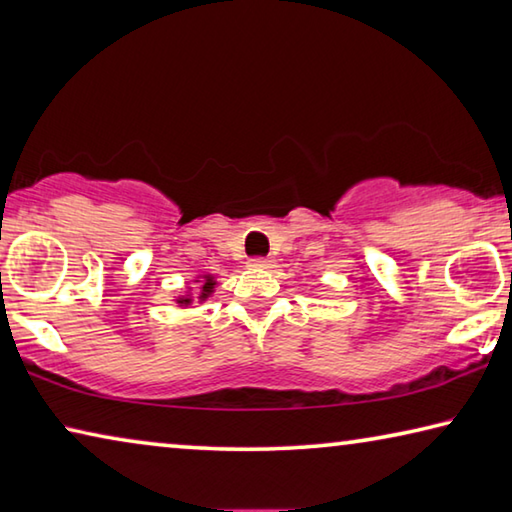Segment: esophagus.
I'll list each match as a JSON object with an SVG mask.
<instances>
[{
  "mask_svg": "<svg viewBox=\"0 0 512 512\" xmlns=\"http://www.w3.org/2000/svg\"><path fill=\"white\" fill-rule=\"evenodd\" d=\"M248 266L264 268V271H271V268H275V259H271V257H255V259H250Z\"/></svg>",
  "mask_w": 512,
  "mask_h": 512,
  "instance_id": "1",
  "label": "esophagus"
}]
</instances>
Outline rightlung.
Instances as JSON below:
<instances>
[{
    "instance_id": "1",
    "label": "right lung",
    "mask_w": 512,
    "mask_h": 512,
    "mask_svg": "<svg viewBox=\"0 0 512 512\" xmlns=\"http://www.w3.org/2000/svg\"><path fill=\"white\" fill-rule=\"evenodd\" d=\"M194 284H187L185 291H180L178 296H173V302H176L178 307H192V305H205L207 300L214 296L216 287H219V280H216V275L212 273H201L194 277Z\"/></svg>"
}]
</instances>
